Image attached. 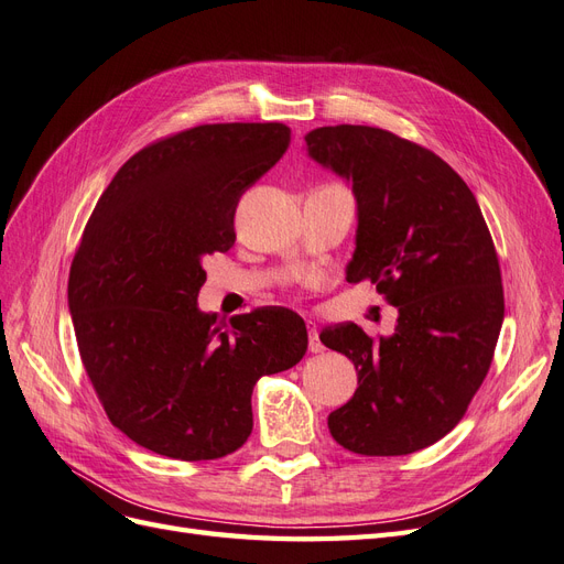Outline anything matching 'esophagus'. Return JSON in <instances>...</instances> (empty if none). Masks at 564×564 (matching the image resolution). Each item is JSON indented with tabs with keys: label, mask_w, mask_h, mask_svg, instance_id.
I'll return each instance as SVG.
<instances>
[{
	"label": "esophagus",
	"mask_w": 564,
	"mask_h": 564,
	"mask_svg": "<svg viewBox=\"0 0 564 564\" xmlns=\"http://www.w3.org/2000/svg\"><path fill=\"white\" fill-rule=\"evenodd\" d=\"M308 332H311L308 350H311V352H322V350H324V346H322V340H319V336H317V327H315V322H313V319H308Z\"/></svg>",
	"instance_id": "esophagus-1"
}]
</instances>
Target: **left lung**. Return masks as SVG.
<instances>
[{
	"mask_svg": "<svg viewBox=\"0 0 564 564\" xmlns=\"http://www.w3.org/2000/svg\"><path fill=\"white\" fill-rule=\"evenodd\" d=\"M308 158L352 185L348 282L371 280L395 305V332L352 322L319 340L357 369L355 395L329 414L340 447L404 456L431 447L466 414L503 324L497 249L470 187L435 152L377 127H319Z\"/></svg>",
	"mask_w": 564,
	"mask_h": 564,
	"instance_id": "8db88e82",
	"label": "left lung"
}]
</instances>
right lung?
Masks as SVG:
<instances>
[{
    "label": "right lung",
    "mask_w": 564,
    "mask_h": 564,
    "mask_svg": "<svg viewBox=\"0 0 564 564\" xmlns=\"http://www.w3.org/2000/svg\"><path fill=\"white\" fill-rule=\"evenodd\" d=\"M289 127L202 124L135 152L100 195L67 280L84 369L135 445L209 460L251 433V392L308 350L286 308L230 319L197 308L202 261L235 245L247 187L275 166Z\"/></svg>",
    "instance_id": "obj_1"
}]
</instances>
